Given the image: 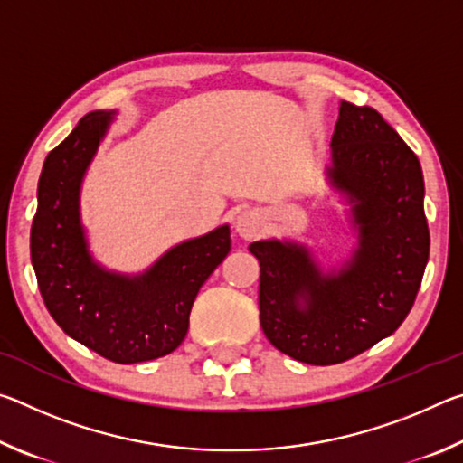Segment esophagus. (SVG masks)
<instances>
[{
    "instance_id": "34e87169",
    "label": "esophagus",
    "mask_w": 463,
    "mask_h": 463,
    "mask_svg": "<svg viewBox=\"0 0 463 463\" xmlns=\"http://www.w3.org/2000/svg\"><path fill=\"white\" fill-rule=\"evenodd\" d=\"M237 232L242 239H253L261 232V216L255 213V210H242L237 216Z\"/></svg>"
}]
</instances>
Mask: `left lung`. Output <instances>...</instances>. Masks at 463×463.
<instances>
[{"instance_id": "obj_1", "label": "left lung", "mask_w": 463, "mask_h": 463, "mask_svg": "<svg viewBox=\"0 0 463 463\" xmlns=\"http://www.w3.org/2000/svg\"><path fill=\"white\" fill-rule=\"evenodd\" d=\"M333 184L355 202L359 249L323 278L307 250L278 241L249 247L260 260V320L281 354L333 365L402 325L429 261L425 182L417 155L378 109L341 101Z\"/></svg>"}]
</instances>
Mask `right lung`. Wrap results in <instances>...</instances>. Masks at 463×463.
Returning a JSON list of instances; mask_svg holds the SVG:
<instances>
[{"instance_id":"right-lung-1","label":"right lung","mask_w":463,"mask_h":463,"mask_svg":"<svg viewBox=\"0 0 463 463\" xmlns=\"http://www.w3.org/2000/svg\"><path fill=\"white\" fill-rule=\"evenodd\" d=\"M109 114H88L44 161L30 257L38 289L62 331L116 364H138L177 349L203 281L231 250L229 226L171 249L145 276L99 269L85 249L80 185Z\"/></svg>"}]
</instances>
